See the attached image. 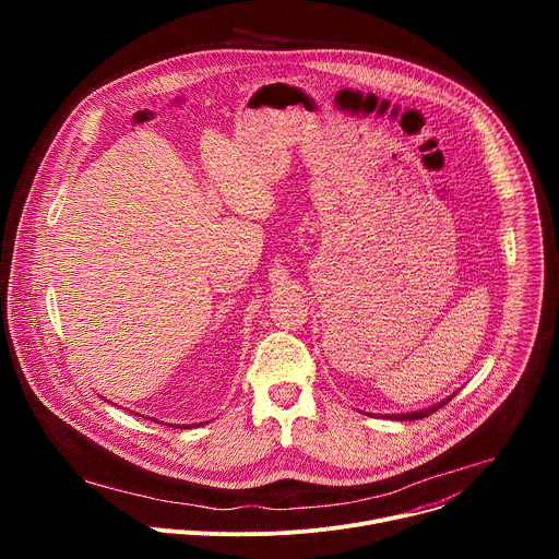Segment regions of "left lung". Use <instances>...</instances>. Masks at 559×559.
<instances>
[{"instance_id": "1", "label": "left lung", "mask_w": 559, "mask_h": 559, "mask_svg": "<svg viewBox=\"0 0 559 559\" xmlns=\"http://www.w3.org/2000/svg\"><path fill=\"white\" fill-rule=\"evenodd\" d=\"M449 403V397L447 401H442L440 405H436V407H429V409H423V412H414V414H397V416H389L391 420H420V418H427V416H431L433 412H438L440 407H444Z\"/></svg>"}]
</instances>
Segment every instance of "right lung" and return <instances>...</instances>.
Listing matches in <instances>:
<instances>
[{
    "mask_svg": "<svg viewBox=\"0 0 559 559\" xmlns=\"http://www.w3.org/2000/svg\"><path fill=\"white\" fill-rule=\"evenodd\" d=\"M181 429H188V427H181Z\"/></svg>",
    "mask_w": 559,
    "mask_h": 559,
    "instance_id": "1",
    "label": "right lung"
}]
</instances>
